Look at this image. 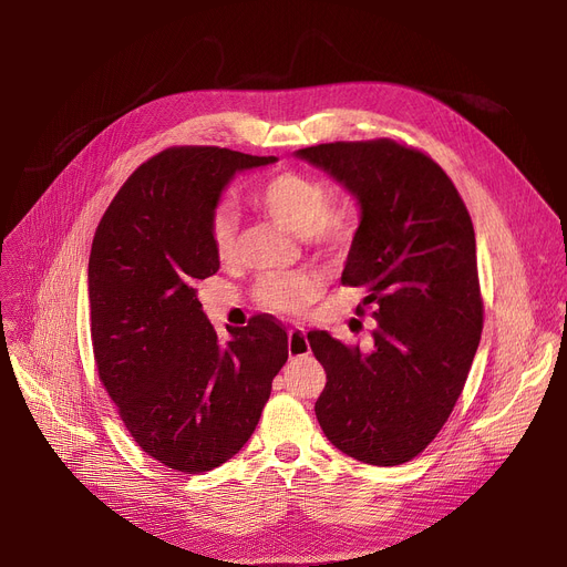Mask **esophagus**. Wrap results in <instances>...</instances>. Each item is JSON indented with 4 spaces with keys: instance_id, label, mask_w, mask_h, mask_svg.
Wrapping results in <instances>:
<instances>
[{
    "instance_id": "obj_1",
    "label": "esophagus",
    "mask_w": 567,
    "mask_h": 567,
    "mask_svg": "<svg viewBox=\"0 0 567 567\" xmlns=\"http://www.w3.org/2000/svg\"><path fill=\"white\" fill-rule=\"evenodd\" d=\"M287 349H289V355H293V358L310 353V342H308L303 326H291L287 330Z\"/></svg>"
}]
</instances>
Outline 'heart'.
I'll list each match as a JSON object with an SVG mask.
<instances>
[{
	"label": "heart",
	"mask_w": 567,
	"mask_h": 567,
	"mask_svg": "<svg viewBox=\"0 0 567 567\" xmlns=\"http://www.w3.org/2000/svg\"><path fill=\"white\" fill-rule=\"evenodd\" d=\"M252 203L315 248H347L358 233L355 214L347 207L330 205L328 186L306 173L282 171L267 177L255 188ZM207 230L218 257L225 259L235 252L237 216L230 207L218 205L209 214ZM321 289V276L287 271L261 276L252 293L261 308L280 315H298L315 303Z\"/></svg>",
	"instance_id": "obj_1"
}]
</instances>
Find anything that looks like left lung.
Segmentation results:
<instances>
[{"instance_id": "obj_1", "label": "left lung", "mask_w": 567, "mask_h": 567, "mask_svg": "<svg viewBox=\"0 0 567 567\" xmlns=\"http://www.w3.org/2000/svg\"><path fill=\"white\" fill-rule=\"evenodd\" d=\"M330 173L362 209L342 285L367 291L373 347L308 332L326 369L315 412L347 456L392 467L435 440L478 349L483 298L470 212L422 150L392 138L334 141L296 153Z\"/></svg>"}]
</instances>
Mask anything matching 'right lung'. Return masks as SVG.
Masks as SVG:
<instances>
[{"mask_svg": "<svg viewBox=\"0 0 567 567\" xmlns=\"http://www.w3.org/2000/svg\"><path fill=\"white\" fill-rule=\"evenodd\" d=\"M216 145H175L141 164L91 246L97 375L134 442L162 465L209 472L252 435L287 362V330L257 315L223 344L196 282L218 271L207 220L237 171L274 164Z\"/></svg>", "mask_w": 567, "mask_h": 567, "instance_id": "right-lung-1", "label": "right lung"}]
</instances>
